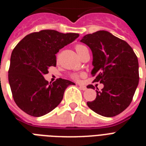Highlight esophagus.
<instances>
[{"label":"esophagus","mask_w":146,"mask_h":146,"mask_svg":"<svg viewBox=\"0 0 146 146\" xmlns=\"http://www.w3.org/2000/svg\"><path fill=\"white\" fill-rule=\"evenodd\" d=\"M79 87L82 90H83V91H86V89H87V88H86V86H82V85H79Z\"/></svg>","instance_id":"esophagus-1"}]
</instances>
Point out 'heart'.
Returning <instances> with one entry per match:
<instances>
[{
    "mask_svg": "<svg viewBox=\"0 0 146 146\" xmlns=\"http://www.w3.org/2000/svg\"><path fill=\"white\" fill-rule=\"evenodd\" d=\"M74 49H75L76 52H77V54L79 55V56H80L81 54L82 53V52L84 51L86 48V46H84V45L81 44H77L75 45V47H74ZM72 78H73V79L74 80H77L78 79V77H79V75L77 74H72Z\"/></svg>",
    "mask_w": 146,
    "mask_h": 146,
    "instance_id": "1",
    "label": "heart"
}]
</instances>
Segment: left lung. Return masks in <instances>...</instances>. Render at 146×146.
Here are the masks:
<instances>
[{
  "label": "left lung",
  "instance_id": "8db88e82",
  "mask_svg": "<svg viewBox=\"0 0 146 146\" xmlns=\"http://www.w3.org/2000/svg\"><path fill=\"white\" fill-rule=\"evenodd\" d=\"M80 42L92 51L94 82L104 85L101 91H96V99L88 102V106L102 116H115L128 108L138 86L137 57L127 42L105 31L86 35Z\"/></svg>",
  "mask_w": 146,
  "mask_h": 146
}]
</instances>
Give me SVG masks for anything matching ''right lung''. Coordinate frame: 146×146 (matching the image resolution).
Here are the masks:
<instances>
[{
    "instance_id": "obj_1",
    "label": "right lung",
    "mask_w": 146,
    "mask_h": 146,
    "mask_svg": "<svg viewBox=\"0 0 146 146\" xmlns=\"http://www.w3.org/2000/svg\"><path fill=\"white\" fill-rule=\"evenodd\" d=\"M79 36L42 30L27 35L14 48L9 69L13 99L27 114L40 117L51 112L63 99L66 88L74 82L59 78L52 83L45 80L48 68L56 66L55 54Z\"/></svg>"
}]
</instances>
